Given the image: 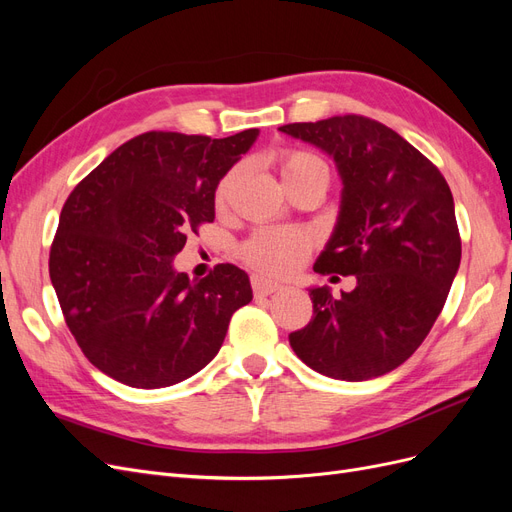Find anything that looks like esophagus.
Returning <instances> with one entry per match:
<instances>
[{
	"instance_id": "34e87169",
	"label": "esophagus",
	"mask_w": 512,
	"mask_h": 512,
	"mask_svg": "<svg viewBox=\"0 0 512 512\" xmlns=\"http://www.w3.org/2000/svg\"><path fill=\"white\" fill-rule=\"evenodd\" d=\"M252 288H254L256 297H267V294H273L275 290H280L282 284L271 280V277L256 273V275H252Z\"/></svg>"
}]
</instances>
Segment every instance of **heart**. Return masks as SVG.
<instances>
[{"label":"heart","mask_w":512,"mask_h":512,"mask_svg":"<svg viewBox=\"0 0 512 512\" xmlns=\"http://www.w3.org/2000/svg\"><path fill=\"white\" fill-rule=\"evenodd\" d=\"M275 162L280 166V175L286 188L312 175H322L329 179L327 164L309 151H282L280 156H275ZM239 177L241 170L235 166L220 179L213 194L215 205L224 207L228 203ZM312 245L314 237L301 228H258L254 235L241 245L239 254L247 265H252L254 269L267 273H290L307 258Z\"/></svg>","instance_id":"heart-1"}]
</instances>
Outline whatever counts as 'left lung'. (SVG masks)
Instances as JSON below:
<instances>
[{"instance_id":"8db88e82","label":"left lung","mask_w":512,"mask_h":512,"mask_svg":"<svg viewBox=\"0 0 512 512\" xmlns=\"http://www.w3.org/2000/svg\"><path fill=\"white\" fill-rule=\"evenodd\" d=\"M280 132L318 147L342 179L337 222L316 273L354 275L333 297L312 286L314 318L290 333L322 376L361 382L389 374L423 344L461 262L451 188L406 138L361 115L288 123Z\"/></svg>"}]
</instances>
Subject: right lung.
Segmentation results:
<instances>
[{"label":"right lung","instance_id":"add662e5","mask_svg":"<svg viewBox=\"0 0 512 512\" xmlns=\"http://www.w3.org/2000/svg\"><path fill=\"white\" fill-rule=\"evenodd\" d=\"M258 134L147 132L68 196L49 273L76 344L106 376L164 389L220 352L232 314L254 297L250 277L226 262L190 282L175 256L188 230L213 222L215 185Z\"/></svg>","mask_w":512,"mask_h":512}]
</instances>
